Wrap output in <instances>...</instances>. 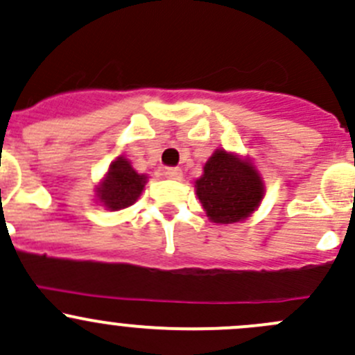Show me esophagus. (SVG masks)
Wrapping results in <instances>:
<instances>
[{
  "label": "esophagus",
  "instance_id": "34e87169",
  "mask_svg": "<svg viewBox=\"0 0 355 355\" xmlns=\"http://www.w3.org/2000/svg\"><path fill=\"white\" fill-rule=\"evenodd\" d=\"M164 177L170 178V180H180L182 170L180 168H166V170H164Z\"/></svg>",
  "mask_w": 355,
  "mask_h": 355
}]
</instances>
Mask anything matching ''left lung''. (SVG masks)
<instances>
[{"mask_svg":"<svg viewBox=\"0 0 355 355\" xmlns=\"http://www.w3.org/2000/svg\"><path fill=\"white\" fill-rule=\"evenodd\" d=\"M198 196L214 223H235L249 216L263 199V184L249 163L216 151L196 182Z\"/></svg>","mask_w":355,"mask_h":355,"instance_id":"obj_1","label":"left lung"}]
</instances>
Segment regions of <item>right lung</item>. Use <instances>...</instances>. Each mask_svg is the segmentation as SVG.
Returning a JSON list of instances; mask_svg holds the SVG:
<instances>
[{"label":"right lung","mask_w":355,"mask_h":355,"mask_svg":"<svg viewBox=\"0 0 355 355\" xmlns=\"http://www.w3.org/2000/svg\"><path fill=\"white\" fill-rule=\"evenodd\" d=\"M144 184V175H139L125 159H116L99 187V198L111 211L123 209L141 196Z\"/></svg>","instance_id":"right-lung-1"}]
</instances>
